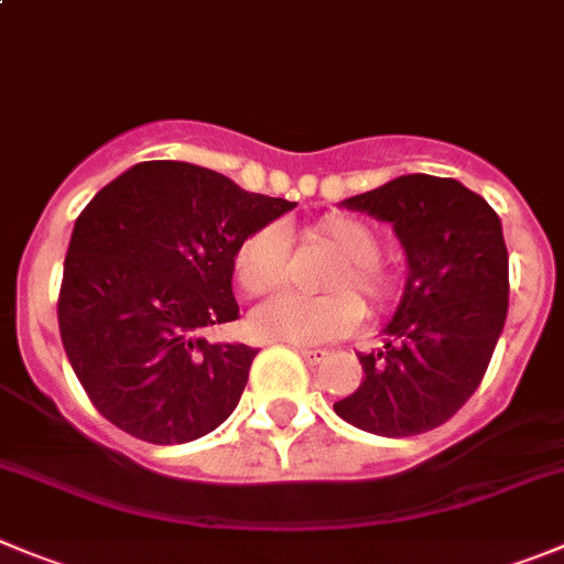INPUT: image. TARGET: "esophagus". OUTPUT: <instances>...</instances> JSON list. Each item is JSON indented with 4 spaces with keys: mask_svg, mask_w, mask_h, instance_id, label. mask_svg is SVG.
I'll return each instance as SVG.
<instances>
[{
    "mask_svg": "<svg viewBox=\"0 0 564 564\" xmlns=\"http://www.w3.org/2000/svg\"><path fill=\"white\" fill-rule=\"evenodd\" d=\"M297 350H300V356H303V361L312 367L323 365V361L328 359V354H325V350H308V347H297Z\"/></svg>",
    "mask_w": 564,
    "mask_h": 564,
    "instance_id": "obj_1",
    "label": "esophagus"
}]
</instances>
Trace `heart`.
Returning <instances> with one entry per match:
<instances>
[{"label": "heart", "instance_id": "obj_1", "mask_svg": "<svg viewBox=\"0 0 564 564\" xmlns=\"http://www.w3.org/2000/svg\"><path fill=\"white\" fill-rule=\"evenodd\" d=\"M308 239L325 241L339 252L325 286L328 294L283 292L250 314V330L264 341L312 347L345 336L361 319V303L345 289H354L370 312H387L398 294V278L378 261L381 239L376 230L350 214H328L306 228ZM289 236L267 225L247 236L234 256V275L241 292L270 294L286 278Z\"/></svg>", "mask_w": 564, "mask_h": 564}]
</instances>
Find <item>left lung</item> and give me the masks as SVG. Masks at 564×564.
<instances>
[{
    "instance_id": "obj_1",
    "label": "left lung",
    "mask_w": 564,
    "mask_h": 564,
    "mask_svg": "<svg viewBox=\"0 0 564 564\" xmlns=\"http://www.w3.org/2000/svg\"><path fill=\"white\" fill-rule=\"evenodd\" d=\"M389 223L409 261L383 347L359 356V389L334 403L378 436H414L454 417L487 372L509 308L501 219L454 177L403 175L345 199Z\"/></svg>"
}]
</instances>
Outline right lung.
Masks as SVG:
<instances>
[{
  "mask_svg": "<svg viewBox=\"0 0 564 564\" xmlns=\"http://www.w3.org/2000/svg\"><path fill=\"white\" fill-rule=\"evenodd\" d=\"M294 203L186 161H144L94 194L63 264L57 325L97 412L152 445L223 425L258 350L208 341L234 323V256Z\"/></svg>",
  "mask_w": 564,
  "mask_h": 564,
  "instance_id": "obj_1",
  "label": "right lung"
}]
</instances>
